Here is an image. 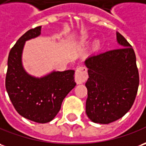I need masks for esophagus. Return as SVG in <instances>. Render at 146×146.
<instances>
[{
    "mask_svg": "<svg viewBox=\"0 0 146 146\" xmlns=\"http://www.w3.org/2000/svg\"><path fill=\"white\" fill-rule=\"evenodd\" d=\"M87 68L84 66H78L75 71V81L77 84L84 83L88 79Z\"/></svg>",
    "mask_w": 146,
    "mask_h": 146,
    "instance_id": "obj_1",
    "label": "esophagus"
}]
</instances>
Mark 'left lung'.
Here are the masks:
<instances>
[{
	"label": "left lung",
	"instance_id": "obj_1",
	"mask_svg": "<svg viewBox=\"0 0 146 146\" xmlns=\"http://www.w3.org/2000/svg\"><path fill=\"white\" fill-rule=\"evenodd\" d=\"M121 48L85 60L88 79L86 114L93 123L108 124L126 115L136 98L139 73L131 45L117 32Z\"/></svg>",
	"mask_w": 146,
	"mask_h": 146
}]
</instances>
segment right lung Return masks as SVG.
Instances as JSON below:
<instances>
[{"label":"right lung","instance_id":"add662e5","mask_svg":"<svg viewBox=\"0 0 146 146\" xmlns=\"http://www.w3.org/2000/svg\"><path fill=\"white\" fill-rule=\"evenodd\" d=\"M41 34V26L27 31L11 49L8 58L5 87L9 99L20 115L38 123L50 122L62 103L76 85L74 70L54 71L37 78L29 75L22 65V52L27 40Z\"/></svg>","mask_w":146,"mask_h":146}]
</instances>
